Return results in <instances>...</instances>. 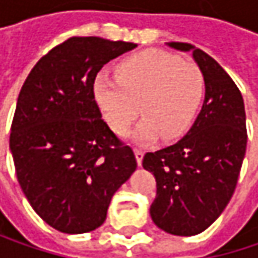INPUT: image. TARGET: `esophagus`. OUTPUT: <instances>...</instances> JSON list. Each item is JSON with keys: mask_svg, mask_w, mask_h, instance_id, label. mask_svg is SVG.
I'll return each instance as SVG.
<instances>
[{"mask_svg": "<svg viewBox=\"0 0 258 258\" xmlns=\"http://www.w3.org/2000/svg\"><path fill=\"white\" fill-rule=\"evenodd\" d=\"M134 155H136L137 164L140 166V164H142V160H143V155H145V152H143V151H140V149H134Z\"/></svg>", "mask_w": 258, "mask_h": 258, "instance_id": "1", "label": "esophagus"}]
</instances>
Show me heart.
I'll use <instances>...</instances> for the list:
<instances>
[{"label": "heart", "instance_id": "1", "mask_svg": "<svg viewBox=\"0 0 258 258\" xmlns=\"http://www.w3.org/2000/svg\"><path fill=\"white\" fill-rule=\"evenodd\" d=\"M203 97L200 67L158 49L125 56L116 64L115 76L101 73L94 82L95 103L115 133L125 134L139 112L145 116L134 131V139L142 143H151L158 136L166 142L183 136Z\"/></svg>", "mask_w": 258, "mask_h": 258}]
</instances>
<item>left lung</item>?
Here are the masks:
<instances>
[{"instance_id":"left-lung-1","label":"left lung","mask_w":258,"mask_h":258,"mask_svg":"<svg viewBox=\"0 0 258 258\" xmlns=\"http://www.w3.org/2000/svg\"><path fill=\"white\" fill-rule=\"evenodd\" d=\"M167 46L192 52L205 76V101L179 142L145 154L142 164L157 180L151 205L155 226L194 236L221 215L234 192L246 151L245 106L236 83L212 56L188 43Z\"/></svg>"}]
</instances>
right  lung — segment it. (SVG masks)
Masks as SVG:
<instances>
[{
	"label": "right lung",
	"instance_id": "add662e5",
	"mask_svg": "<svg viewBox=\"0 0 258 258\" xmlns=\"http://www.w3.org/2000/svg\"><path fill=\"white\" fill-rule=\"evenodd\" d=\"M136 46L72 37L34 66L19 92L10 133L18 180L37 215L58 232L100 227L137 167L94 98L97 73Z\"/></svg>",
	"mask_w": 258,
	"mask_h": 258
}]
</instances>
